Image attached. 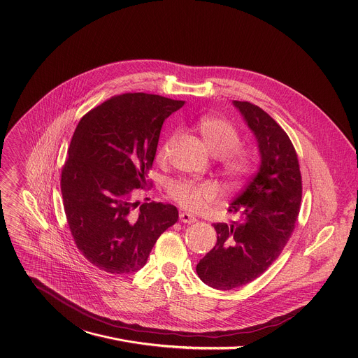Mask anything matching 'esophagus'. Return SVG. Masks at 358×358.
I'll use <instances>...</instances> for the list:
<instances>
[{
  "label": "esophagus",
  "mask_w": 358,
  "mask_h": 358,
  "mask_svg": "<svg viewBox=\"0 0 358 358\" xmlns=\"http://www.w3.org/2000/svg\"><path fill=\"white\" fill-rule=\"evenodd\" d=\"M180 221L184 222V224H191V222H196L197 220H196V217H194V215L182 211V213H180Z\"/></svg>",
  "instance_id": "1"
}]
</instances>
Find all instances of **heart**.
<instances>
[{
    "mask_svg": "<svg viewBox=\"0 0 358 358\" xmlns=\"http://www.w3.org/2000/svg\"><path fill=\"white\" fill-rule=\"evenodd\" d=\"M199 131L211 154L221 157L222 173L230 184L244 182L255 169L252 154L241 147L236 127L217 117H206L199 122ZM180 134L171 133L158 148V159L166 161L176 145ZM169 197L181 208L199 213L217 201L218 187L211 181H199L191 178L173 180L167 185Z\"/></svg>",
    "mask_w": 358,
    "mask_h": 358,
    "instance_id": "heart-1",
    "label": "heart"
}]
</instances>
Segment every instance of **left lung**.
Segmentation results:
<instances>
[{
	"label": "left lung",
	"mask_w": 358,
	"mask_h": 358,
	"mask_svg": "<svg viewBox=\"0 0 358 358\" xmlns=\"http://www.w3.org/2000/svg\"><path fill=\"white\" fill-rule=\"evenodd\" d=\"M254 133L262 164L229 211L233 224L217 222V244L197 264L207 285L233 289L262 275L281 254L296 229L301 206V173L294 145L264 110L233 103Z\"/></svg>",
	"instance_id": "obj_1"
}]
</instances>
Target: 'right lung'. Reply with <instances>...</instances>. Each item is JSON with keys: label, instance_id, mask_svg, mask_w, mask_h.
<instances>
[{"label": "right lung", "instance_id": "add662e5", "mask_svg": "<svg viewBox=\"0 0 358 358\" xmlns=\"http://www.w3.org/2000/svg\"><path fill=\"white\" fill-rule=\"evenodd\" d=\"M184 101L127 92L111 96L78 122L61 170L62 204L78 251L108 274L138 271L178 220L171 204L131 201L145 188L161 127Z\"/></svg>", "mask_w": 358, "mask_h": 358}]
</instances>
